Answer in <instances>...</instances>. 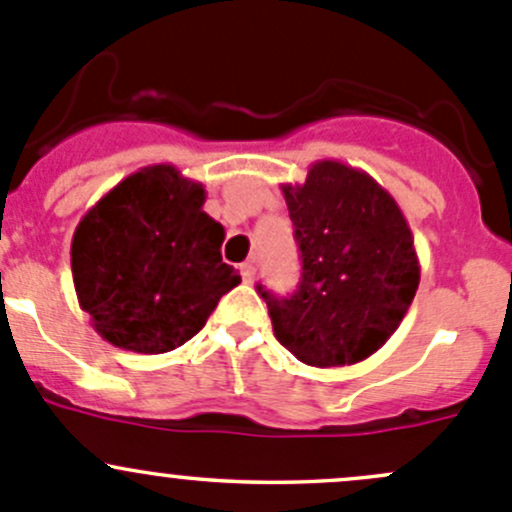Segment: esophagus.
Segmentation results:
<instances>
[{
  "label": "esophagus",
  "mask_w": 512,
  "mask_h": 512,
  "mask_svg": "<svg viewBox=\"0 0 512 512\" xmlns=\"http://www.w3.org/2000/svg\"><path fill=\"white\" fill-rule=\"evenodd\" d=\"M240 272H242V280H245V282H255V275H257L255 262H245V265L240 267Z\"/></svg>",
  "instance_id": "34e87169"
}]
</instances>
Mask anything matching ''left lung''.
Returning <instances> with one entry per match:
<instances>
[{
	"label": "left lung",
	"mask_w": 512,
	"mask_h": 512,
	"mask_svg": "<svg viewBox=\"0 0 512 512\" xmlns=\"http://www.w3.org/2000/svg\"><path fill=\"white\" fill-rule=\"evenodd\" d=\"M302 252L292 297L265 287L272 329L307 366H352L379 352L409 312L421 280L404 213L369 173L339 160L309 165L307 180L285 183Z\"/></svg>",
	"instance_id": "obj_1"
}]
</instances>
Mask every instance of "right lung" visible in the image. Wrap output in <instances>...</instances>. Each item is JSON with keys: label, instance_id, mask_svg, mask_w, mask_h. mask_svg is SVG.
Here are the masks:
<instances>
[{"label": "right lung", "instance_id": "right-lung-1", "mask_svg": "<svg viewBox=\"0 0 512 512\" xmlns=\"http://www.w3.org/2000/svg\"><path fill=\"white\" fill-rule=\"evenodd\" d=\"M203 205V183L158 163L123 178L76 225V297L108 344L138 354L178 349L240 285L220 255L225 227Z\"/></svg>", "mask_w": 512, "mask_h": 512}]
</instances>
